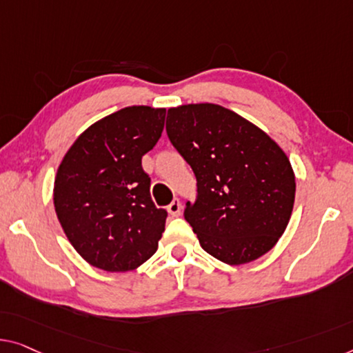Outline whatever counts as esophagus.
<instances>
[{"instance_id":"1","label":"esophagus","mask_w":353,"mask_h":353,"mask_svg":"<svg viewBox=\"0 0 353 353\" xmlns=\"http://www.w3.org/2000/svg\"><path fill=\"white\" fill-rule=\"evenodd\" d=\"M181 210H182V204L177 198H174L170 206H168V212H170L172 217H179V215H181Z\"/></svg>"}]
</instances>
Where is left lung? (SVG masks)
I'll return each mask as SVG.
<instances>
[{
    "label": "left lung",
    "instance_id": "1",
    "mask_svg": "<svg viewBox=\"0 0 353 353\" xmlns=\"http://www.w3.org/2000/svg\"><path fill=\"white\" fill-rule=\"evenodd\" d=\"M166 133L196 177V199L183 217L203 249L227 265L270 252L296 190L285 152L259 126L210 103L171 108Z\"/></svg>",
    "mask_w": 353,
    "mask_h": 353
}]
</instances>
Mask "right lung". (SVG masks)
Returning <instances> with one entry per match:
<instances>
[{"label": "right lung", "mask_w": 353, "mask_h": 353, "mask_svg": "<svg viewBox=\"0 0 353 353\" xmlns=\"http://www.w3.org/2000/svg\"><path fill=\"white\" fill-rule=\"evenodd\" d=\"M166 109L130 106L83 131L59 166L54 204L83 260L131 271L157 252L168 212L150 198L143 157L159 143Z\"/></svg>", "instance_id": "1"}]
</instances>
